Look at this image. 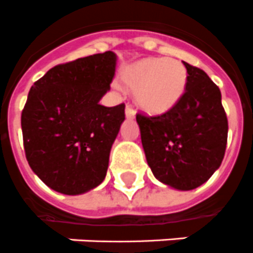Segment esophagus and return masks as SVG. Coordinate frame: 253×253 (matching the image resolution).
Returning <instances> with one entry per match:
<instances>
[{
	"instance_id": "34e87169",
	"label": "esophagus",
	"mask_w": 253,
	"mask_h": 253,
	"mask_svg": "<svg viewBox=\"0 0 253 253\" xmlns=\"http://www.w3.org/2000/svg\"><path fill=\"white\" fill-rule=\"evenodd\" d=\"M125 117H126L128 120H133V119L136 117V111L133 110L130 106H126V108H125Z\"/></svg>"
}]
</instances>
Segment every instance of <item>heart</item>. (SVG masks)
Wrapping results in <instances>:
<instances>
[{"label": "heart", "mask_w": 253, "mask_h": 253, "mask_svg": "<svg viewBox=\"0 0 253 253\" xmlns=\"http://www.w3.org/2000/svg\"><path fill=\"white\" fill-rule=\"evenodd\" d=\"M120 82L133 90V99L141 110L150 115H162L181 100L188 74L185 66L176 58L146 57L123 68Z\"/></svg>", "instance_id": "obj_1"}]
</instances>
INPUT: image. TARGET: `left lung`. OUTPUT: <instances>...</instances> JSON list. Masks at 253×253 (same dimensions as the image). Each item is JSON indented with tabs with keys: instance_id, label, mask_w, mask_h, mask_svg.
I'll return each instance as SVG.
<instances>
[{
	"instance_id": "left-lung-1",
	"label": "left lung",
	"mask_w": 253,
	"mask_h": 253,
	"mask_svg": "<svg viewBox=\"0 0 253 253\" xmlns=\"http://www.w3.org/2000/svg\"><path fill=\"white\" fill-rule=\"evenodd\" d=\"M184 66L188 82L180 102L163 115L136 119L154 176L169 188L191 191L219 169L229 124L217 84L204 70Z\"/></svg>"
}]
</instances>
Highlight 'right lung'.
Here are the masks:
<instances>
[{
	"label": "right lung",
	"mask_w": 253,
	"mask_h": 253,
	"mask_svg": "<svg viewBox=\"0 0 253 253\" xmlns=\"http://www.w3.org/2000/svg\"><path fill=\"white\" fill-rule=\"evenodd\" d=\"M117 56L96 53L49 69L28 92L22 112L26 158L45 185L82 195L104 180L125 106L104 107Z\"/></svg>",
	"instance_id": "add662e5"
}]
</instances>
